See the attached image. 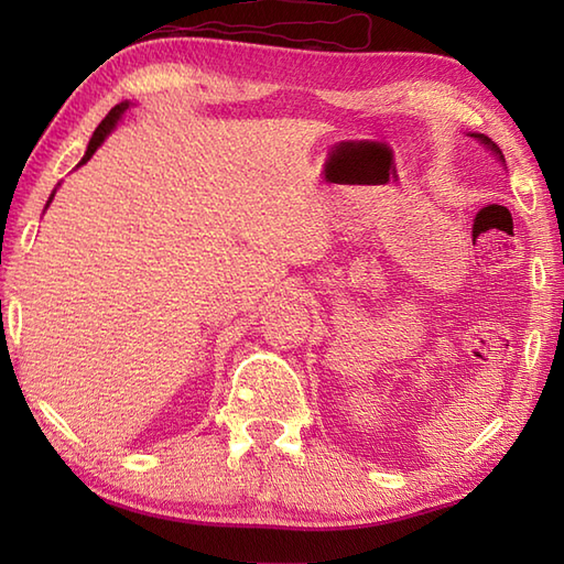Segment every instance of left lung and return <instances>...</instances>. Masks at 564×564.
Wrapping results in <instances>:
<instances>
[{"label":"left lung","mask_w":564,"mask_h":564,"mask_svg":"<svg viewBox=\"0 0 564 564\" xmlns=\"http://www.w3.org/2000/svg\"><path fill=\"white\" fill-rule=\"evenodd\" d=\"M473 138H477V140H480L482 142V145H487L489 150H492L495 152V158H499L501 162H505V154H501V150L497 148V142H492V140H489L487 135H482V133H473Z\"/></svg>","instance_id":"obj_1"}]
</instances>
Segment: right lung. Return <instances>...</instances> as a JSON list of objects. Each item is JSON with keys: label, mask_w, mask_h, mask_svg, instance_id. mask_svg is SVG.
Masks as SVG:
<instances>
[{"label": "right lung", "mask_w": 564, "mask_h": 564, "mask_svg": "<svg viewBox=\"0 0 564 564\" xmlns=\"http://www.w3.org/2000/svg\"><path fill=\"white\" fill-rule=\"evenodd\" d=\"M126 109H128V101H123V104H118V106H113V109H111L109 113H106V118H104V121L99 123V128H97V130H94V135H91V140H89V148H87V154H84V158H82V162H79V164H84V162H87V160L91 158V154H94V152H97V148L101 145V142H104V138L111 133V130H113V126L118 123V118H121V116H123V111H126Z\"/></svg>", "instance_id": "1"}]
</instances>
